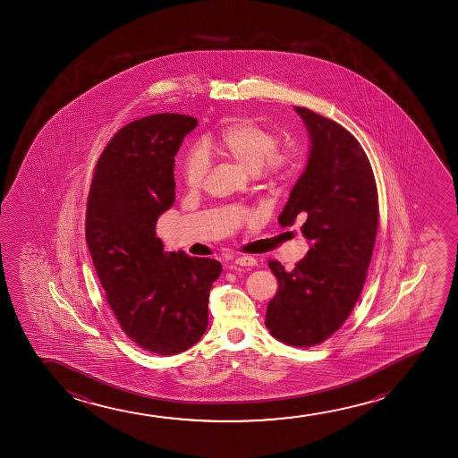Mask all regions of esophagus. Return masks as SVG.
Masks as SVG:
<instances>
[{
  "label": "esophagus",
  "mask_w": 458,
  "mask_h": 458,
  "mask_svg": "<svg viewBox=\"0 0 458 458\" xmlns=\"http://www.w3.org/2000/svg\"><path fill=\"white\" fill-rule=\"evenodd\" d=\"M234 264H238L241 267H255L258 261L257 258L250 257V255H244V257L236 258Z\"/></svg>",
  "instance_id": "1"
}]
</instances>
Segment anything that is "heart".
<instances>
[{
    "label": "heart",
    "instance_id": "obj_1",
    "mask_svg": "<svg viewBox=\"0 0 458 458\" xmlns=\"http://www.w3.org/2000/svg\"><path fill=\"white\" fill-rule=\"evenodd\" d=\"M208 157L228 159L253 172L269 188L282 186L301 172L307 151L299 139L280 140L276 128L242 117L220 126L205 139ZM208 163L192 151L182 164V180L189 191H199L207 180Z\"/></svg>",
    "mask_w": 458,
    "mask_h": 458
}]
</instances>
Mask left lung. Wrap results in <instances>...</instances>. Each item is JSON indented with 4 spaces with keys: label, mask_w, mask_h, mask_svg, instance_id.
Instances as JSON below:
<instances>
[{
    "label": "left lung",
    "mask_w": 458,
    "mask_h": 458,
    "mask_svg": "<svg viewBox=\"0 0 458 458\" xmlns=\"http://www.w3.org/2000/svg\"><path fill=\"white\" fill-rule=\"evenodd\" d=\"M295 111L310 132L311 155L278 222L289 226L305 216L301 233L311 247L293 270L267 263L278 289L266 327L283 344L313 347L341 328L361 294L378 230V194L357 139L311 109Z\"/></svg>",
    "instance_id": "1"
}]
</instances>
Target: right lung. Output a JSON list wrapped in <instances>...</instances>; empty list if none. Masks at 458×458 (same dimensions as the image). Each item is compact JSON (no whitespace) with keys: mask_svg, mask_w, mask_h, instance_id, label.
Returning <instances> with one entry per match:
<instances>
[{"mask_svg":"<svg viewBox=\"0 0 458 458\" xmlns=\"http://www.w3.org/2000/svg\"><path fill=\"white\" fill-rule=\"evenodd\" d=\"M197 119L153 114L114 134L89 189L86 242L105 299L132 343L176 355L203 336L219 261L164 253L159 216L175 199L174 165Z\"/></svg>","mask_w":458,"mask_h":458,"instance_id":"add662e5","label":"right lung"}]
</instances>
